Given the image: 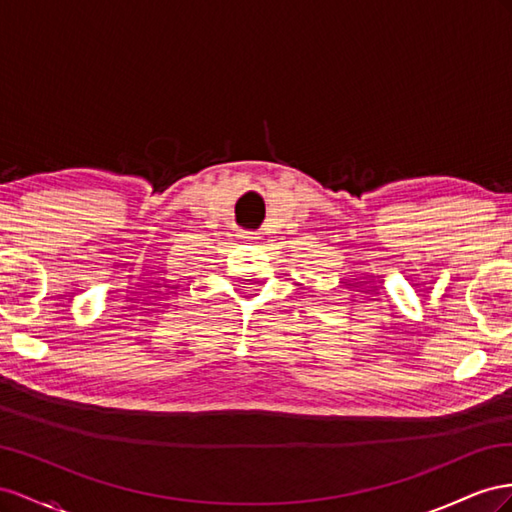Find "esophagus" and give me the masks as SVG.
<instances>
[{"mask_svg": "<svg viewBox=\"0 0 512 512\" xmlns=\"http://www.w3.org/2000/svg\"><path fill=\"white\" fill-rule=\"evenodd\" d=\"M240 240H244V242H257L259 236H257L255 231H240Z\"/></svg>", "mask_w": 512, "mask_h": 512, "instance_id": "esophagus-1", "label": "esophagus"}]
</instances>
